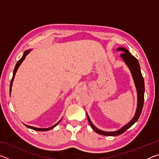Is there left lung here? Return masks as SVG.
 Returning <instances> with one entry per match:
<instances>
[{
	"instance_id": "8db88e82",
	"label": "left lung",
	"mask_w": 159,
	"mask_h": 159,
	"mask_svg": "<svg viewBox=\"0 0 159 159\" xmlns=\"http://www.w3.org/2000/svg\"><path fill=\"white\" fill-rule=\"evenodd\" d=\"M118 51H122L123 53L120 55L121 57L123 59V60L125 61V62L127 64L128 66L130 69L132 76L133 77L134 84H135L136 88H137V92H138V108H137V111L135 113V115L133 117V119L131 120L130 122H129L127 125L120 129V130L114 131V132H104L99 130L98 128H97L95 125H94L92 122L90 121V118L87 114V118L89 122L90 125L92 128L95 130L97 133L99 134H102V135L105 136H117L119 134L124 133L125 131L128 130L129 128H130L137 120H138L139 116L141 114L142 108H143V104H144V79L142 76L140 66H139V64L137 59L134 57L133 55H131V53L129 51L125 49L124 48H119L117 49Z\"/></svg>"
}]
</instances>
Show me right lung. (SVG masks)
<instances>
[{
  "instance_id": "obj_1",
  "label": "right lung",
  "mask_w": 159,
  "mask_h": 159,
  "mask_svg": "<svg viewBox=\"0 0 159 159\" xmlns=\"http://www.w3.org/2000/svg\"><path fill=\"white\" fill-rule=\"evenodd\" d=\"M30 52V50H26V51H25V52H24V55H23V56H22V57H21L20 60H19L17 62V64H16V65H15V69H14V71H13V76H12V80H11V82H10V93L11 92V88H12V82H13V80H14V78H15V74H16V72H17V70L18 69V68H19V66H20V64H21V62H22V61H24V60H25V57H26V56L28 55L29 54V52ZM60 121H59L58 123H56L55 125H52V127H50V128H34V127H32V126H30V125H25L26 127L27 128H31V129H32V130H37V131H47V130H50V129H52V128H55L56 125H57L60 122Z\"/></svg>"
}]
</instances>
